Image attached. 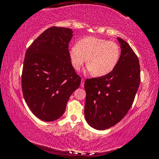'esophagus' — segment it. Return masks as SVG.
I'll return each instance as SVG.
<instances>
[{
	"label": "esophagus",
	"instance_id": "1",
	"mask_svg": "<svg viewBox=\"0 0 159 159\" xmlns=\"http://www.w3.org/2000/svg\"><path fill=\"white\" fill-rule=\"evenodd\" d=\"M81 87H84V78H82V79H81Z\"/></svg>",
	"mask_w": 159,
	"mask_h": 159
}]
</instances>
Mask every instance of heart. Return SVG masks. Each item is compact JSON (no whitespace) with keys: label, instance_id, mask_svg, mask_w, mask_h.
I'll list each match as a JSON object with an SVG mask.
<instances>
[{"label":"heart","instance_id":"heart-1","mask_svg":"<svg viewBox=\"0 0 159 159\" xmlns=\"http://www.w3.org/2000/svg\"><path fill=\"white\" fill-rule=\"evenodd\" d=\"M72 66L76 70L87 61V70L96 77H102L114 70L120 56L119 45L113 41L87 36L69 50Z\"/></svg>","mask_w":159,"mask_h":159}]
</instances>
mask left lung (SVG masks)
<instances>
[{"label":"left lung","instance_id":"obj_1","mask_svg":"<svg viewBox=\"0 0 159 159\" xmlns=\"http://www.w3.org/2000/svg\"><path fill=\"white\" fill-rule=\"evenodd\" d=\"M117 39L121 54L114 70L84 83V116L87 123L98 130L109 129L123 119L132 107L140 85L138 57L126 42Z\"/></svg>","mask_w":159,"mask_h":159}]
</instances>
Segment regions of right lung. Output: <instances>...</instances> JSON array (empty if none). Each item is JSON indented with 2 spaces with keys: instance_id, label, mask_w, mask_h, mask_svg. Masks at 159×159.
I'll return each instance as SVG.
<instances>
[{
  "instance_id": "right-lung-1",
  "label": "right lung",
  "mask_w": 159,
  "mask_h": 159,
  "mask_svg": "<svg viewBox=\"0 0 159 159\" xmlns=\"http://www.w3.org/2000/svg\"><path fill=\"white\" fill-rule=\"evenodd\" d=\"M72 33L66 27H50L33 42L25 54L23 96L33 114L43 121L59 119L81 84L69 54Z\"/></svg>"
}]
</instances>
